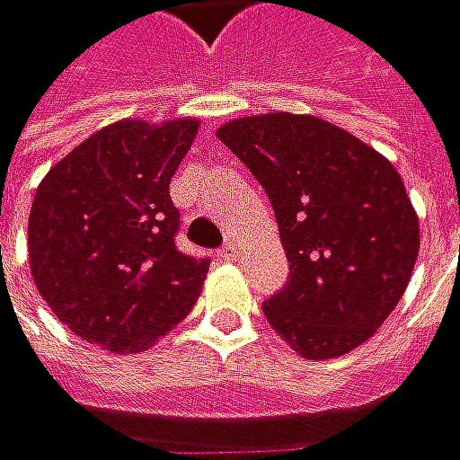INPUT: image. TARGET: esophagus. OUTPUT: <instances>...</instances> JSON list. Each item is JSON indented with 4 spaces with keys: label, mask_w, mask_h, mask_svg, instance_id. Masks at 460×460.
Segmentation results:
<instances>
[{
    "label": "esophagus",
    "mask_w": 460,
    "mask_h": 460,
    "mask_svg": "<svg viewBox=\"0 0 460 460\" xmlns=\"http://www.w3.org/2000/svg\"><path fill=\"white\" fill-rule=\"evenodd\" d=\"M219 253H222V259H227V261H235V259L241 256V248H238V243H235V238H230Z\"/></svg>",
    "instance_id": "esophagus-1"
}]
</instances>
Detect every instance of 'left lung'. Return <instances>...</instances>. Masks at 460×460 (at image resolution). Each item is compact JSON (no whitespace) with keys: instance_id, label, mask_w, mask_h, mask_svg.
I'll return each mask as SVG.
<instances>
[{"instance_id":"left-lung-1","label":"left lung","mask_w":460,"mask_h":460,"mask_svg":"<svg viewBox=\"0 0 460 460\" xmlns=\"http://www.w3.org/2000/svg\"><path fill=\"white\" fill-rule=\"evenodd\" d=\"M264 185L290 279L264 314L309 361L367 343L406 293L419 217L377 148L314 115L267 112L217 128Z\"/></svg>"}]
</instances>
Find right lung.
Returning <instances> with one entry per match:
<instances>
[{"mask_svg":"<svg viewBox=\"0 0 460 460\" xmlns=\"http://www.w3.org/2000/svg\"><path fill=\"white\" fill-rule=\"evenodd\" d=\"M199 125V117L117 119L39 182L28 217L31 278L85 343L141 353L193 309L209 261L175 248L170 181Z\"/></svg>","mask_w":460,"mask_h":460,"instance_id":"1","label":"right lung"}]
</instances>
